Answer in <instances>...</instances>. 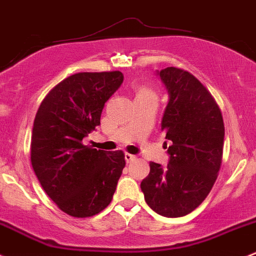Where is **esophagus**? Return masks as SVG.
I'll list each match as a JSON object with an SVG mask.
<instances>
[{"instance_id": "34e87169", "label": "esophagus", "mask_w": 256, "mask_h": 256, "mask_svg": "<svg viewBox=\"0 0 256 256\" xmlns=\"http://www.w3.org/2000/svg\"><path fill=\"white\" fill-rule=\"evenodd\" d=\"M134 159H136V156H134V154H130V153H126V154H125V160H126V162H134Z\"/></svg>"}]
</instances>
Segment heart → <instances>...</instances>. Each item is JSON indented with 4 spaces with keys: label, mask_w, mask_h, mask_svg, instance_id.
Here are the masks:
<instances>
[{
    "label": "heart",
    "mask_w": 256,
    "mask_h": 256,
    "mask_svg": "<svg viewBox=\"0 0 256 256\" xmlns=\"http://www.w3.org/2000/svg\"><path fill=\"white\" fill-rule=\"evenodd\" d=\"M147 94H154V92L147 86H138L137 87V96H147Z\"/></svg>",
    "instance_id": "b5f03b06"
}]
</instances>
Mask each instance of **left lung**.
<instances>
[{
    "label": "left lung",
    "instance_id": "left-lung-1",
    "mask_svg": "<svg viewBox=\"0 0 256 256\" xmlns=\"http://www.w3.org/2000/svg\"><path fill=\"white\" fill-rule=\"evenodd\" d=\"M169 94L162 120L169 164L150 162L141 190L152 209L180 218L202 204L214 186L222 162L224 126L214 97L194 75L169 66L158 72Z\"/></svg>",
    "mask_w": 256,
    "mask_h": 256
}]
</instances>
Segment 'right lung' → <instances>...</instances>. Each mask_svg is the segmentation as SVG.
<instances>
[{
  "label": "right lung",
  "instance_id": "right-lung-1",
  "mask_svg": "<svg viewBox=\"0 0 256 256\" xmlns=\"http://www.w3.org/2000/svg\"><path fill=\"white\" fill-rule=\"evenodd\" d=\"M122 80L120 72L72 75L47 94L34 120L32 169L47 196L74 218L106 209L125 168L122 150L106 152L82 143L100 124L104 103Z\"/></svg>",
  "mask_w": 256,
  "mask_h": 256
}]
</instances>
